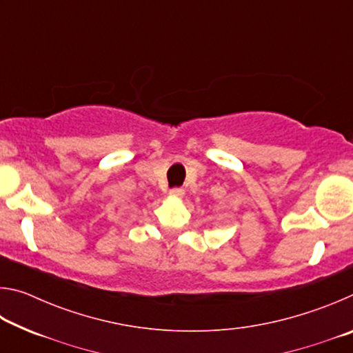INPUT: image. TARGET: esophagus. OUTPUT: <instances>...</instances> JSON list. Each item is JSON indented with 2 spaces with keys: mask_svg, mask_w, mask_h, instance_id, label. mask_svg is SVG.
I'll list each match as a JSON object with an SVG mask.
<instances>
[{
  "mask_svg": "<svg viewBox=\"0 0 353 353\" xmlns=\"http://www.w3.org/2000/svg\"><path fill=\"white\" fill-rule=\"evenodd\" d=\"M170 194L172 196V198H183L185 190H183V188H172V190L170 191Z\"/></svg>",
  "mask_w": 353,
  "mask_h": 353,
  "instance_id": "1",
  "label": "esophagus"
}]
</instances>
